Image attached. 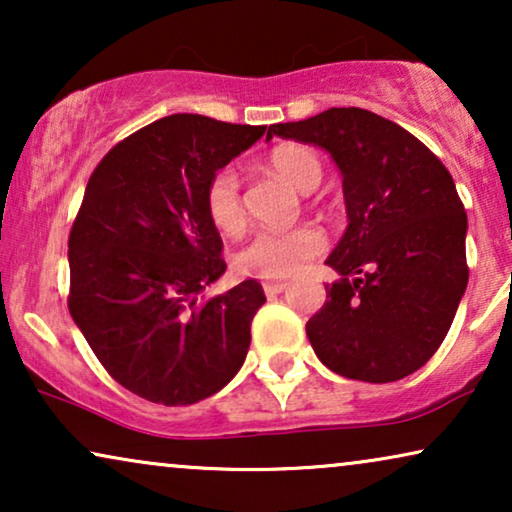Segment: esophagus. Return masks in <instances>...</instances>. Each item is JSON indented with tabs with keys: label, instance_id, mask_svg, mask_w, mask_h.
Wrapping results in <instances>:
<instances>
[{
	"label": "esophagus",
	"instance_id": "esophagus-1",
	"mask_svg": "<svg viewBox=\"0 0 512 512\" xmlns=\"http://www.w3.org/2000/svg\"><path fill=\"white\" fill-rule=\"evenodd\" d=\"M286 286H289L286 282H265L263 291H265V296H277V293H282Z\"/></svg>",
	"mask_w": 512,
	"mask_h": 512
}]
</instances>
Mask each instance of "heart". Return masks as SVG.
<instances>
[{
  "label": "heart",
  "mask_w": 512,
  "mask_h": 512,
  "mask_svg": "<svg viewBox=\"0 0 512 512\" xmlns=\"http://www.w3.org/2000/svg\"><path fill=\"white\" fill-rule=\"evenodd\" d=\"M268 170L289 181L300 193H310L324 179V165L305 144H279L270 151ZM205 212L219 233L235 237L247 226L240 179L230 167L214 172L205 186ZM326 249V237L314 226L289 230H258L233 256L235 270L244 277L284 279L296 275Z\"/></svg>",
  "instance_id": "obj_1"
}]
</instances>
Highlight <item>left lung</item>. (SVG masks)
Masks as SVG:
<instances>
[{"label": "left lung", "instance_id": "8db88e82", "mask_svg": "<svg viewBox=\"0 0 512 512\" xmlns=\"http://www.w3.org/2000/svg\"><path fill=\"white\" fill-rule=\"evenodd\" d=\"M268 135L314 144L342 174L347 230L326 263L338 282L307 321L326 368L396 382L436 354L468 284L466 212L452 174L401 125L333 107Z\"/></svg>", "mask_w": 512, "mask_h": 512}]
</instances>
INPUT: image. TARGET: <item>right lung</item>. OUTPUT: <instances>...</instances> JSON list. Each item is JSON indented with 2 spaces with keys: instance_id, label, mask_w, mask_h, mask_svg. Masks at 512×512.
I'll use <instances>...</instances> for the list:
<instances>
[{
  "instance_id": "add662e5",
  "label": "right lung",
  "mask_w": 512,
  "mask_h": 512,
  "mask_svg": "<svg viewBox=\"0 0 512 512\" xmlns=\"http://www.w3.org/2000/svg\"><path fill=\"white\" fill-rule=\"evenodd\" d=\"M265 130L172 114L90 174L69 233V314L107 373L146 401L198 403L247 359L265 293L247 279L200 300L226 272L205 186Z\"/></svg>"
}]
</instances>
